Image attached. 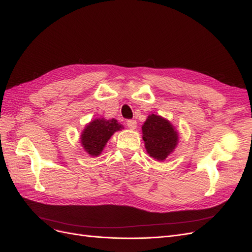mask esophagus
I'll return each mask as SVG.
<instances>
[{"label":"esophagus","instance_id":"34e87169","mask_svg":"<svg viewBox=\"0 0 252 252\" xmlns=\"http://www.w3.org/2000/svg\"><path fill=\"white\" fill-rule=\"evenodd\" d=\"M127 126L129 129H131V130H134L136 128V121L135 120H128L127 121Z\"/></svg>","mask_w":252,"mask_h":252}]
</instances>
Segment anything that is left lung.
<instances>
[{
	"mask_svg": "<svg viewBox=\"0 0 252 252\" xmlns=\"http://www.w3.org/2000/svg\"><path fill=\"white\" fill-rule=\"evenodd\" d=\"M142 133L147 154L157 161H165L179 143V132L174 126L158 114H149L142 126Z\"/></svg>",
	"mask_w": 252,
	"mask_h": 252,
	"instance_id": "obj_1",
	"label": "left lung"
}]
</instances>
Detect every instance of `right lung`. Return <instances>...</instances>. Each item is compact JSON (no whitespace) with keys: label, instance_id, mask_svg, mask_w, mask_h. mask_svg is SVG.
Listing matches in <instances>:
<instances>
[{"label":"right lung","instance_id":"add662e5","mask_svg":"<svg viewBox=\"0 0 252 252\" xmlns=\"http://www.w3.org/2000/svg\"><path fill=\"white\" fill-rule=\"evenodd\" d=\"M124 129L116 119H94L85 126L81 133L80 142L83 149L91 157H98L111 135Z\"/></svg>","mask_w":252,"mask_h":252}]
</instances>
